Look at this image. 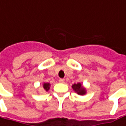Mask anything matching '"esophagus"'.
Listing matches in <instances>:
<instances>
[{"label":"esophagus","instance_id":"34e87169","mask_svg":"<svg viewBox=\"0 0 126 126\" xmlns=\"http://www.w3.org/2000/svg\"><path fill=\"white\" fill-rule=\"evenodd\" d=\"M59 83H65V79H60Z\"/></svg>","mask_w":126,"mask_h":126}]
</instances>
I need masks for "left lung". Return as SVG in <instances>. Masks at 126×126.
<instances>
[{
	"mask_svg": "<svg viewBox=\"0 0 126 126\" xmlns=\"http://www.w3.org/2000/svg\"><path fill=\"white\" fill-rule=\"evenodd\" d=\"M72 88L74 92L77 93L79 95H85L87 92H86V88L81 84V83H74L72 85Z\"/></svg>",
	"mask_w": 126,
	"mask_h": 126,
	"instance_id": "left-lung-1",
	"label": "left lung"
}]
</instances>
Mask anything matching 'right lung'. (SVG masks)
Instances as JSON below:
<instances>
[{
    "label": "right lung",
    "mask_w": 126,
    "mask_h": 126,
    "mask_svg": "<svg viewBox=\"0 0 126 126\" xmlns=\"http://www.w3.org/2000/svg\"><path fill=\"white\" fill-rule=\"evenodd\" d=\"M50 85H51V84H50L49 83L44 82V83H43V89L45 90L46 92H47L49 90V88H50Z\"/></svg>",
    "instance_id": "obj_1"
}]
</instances>
